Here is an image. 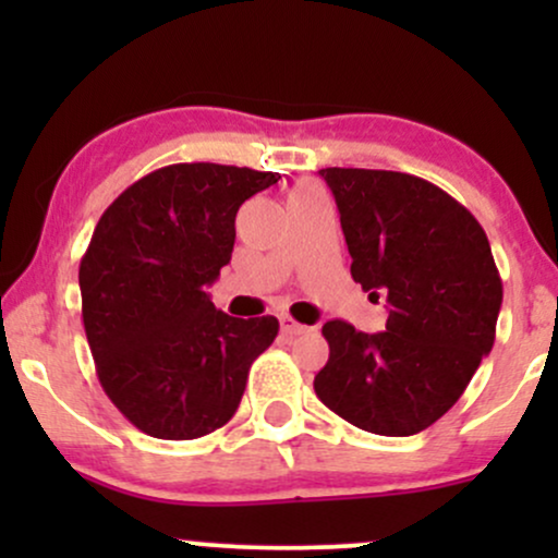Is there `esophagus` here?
<instances>
[{"mask_svg":"<svg viewBox=\"0 0 558 558\" xmlns=\"http://www.w3.org/2000/svg\"><path fill=\"white\" fill-rule=\"evenodd\" d=\"M280 330H283V336L293 338V336H301V332H306V325L296 323L291 315H280Z\"/></svg>","mask_w":558,"mask_h":558,"instance_id":"1","label":"esophagus"}]
</instances>
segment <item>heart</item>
<instances>
[{"mask_svg": "<svg viewBox=\"0 0 558 558\" xmlns=\"http://www.w3.org/2000/svg\"><path fill=\"white\" fill-rule=\"evenodd\" d=\"M304 191H319L317 185H310V183H304V185H299L296 189V194H304Z\"/></svg>", "mask_w": 558, "mask_h": 558, "instance_id": "b5f03b06", "label": "heart"}]
</instances>
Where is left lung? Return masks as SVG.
Here are the masks:
<instances>
[{
	"instance_id": "1",
	"label": "left lung",
	"mask_w": 558,
	"mask_h": 558,
	"mask_svg": "<svg viewBox=\"0 0 558 558\" xmlns=\"http://www.w3.org/2000/svg\"><path fill=\"white\" fill-rule=\"evenodd\" d=\"M351 278L386 296L383 332L323 325L315 393L351 425L403 438L440 420L490 354L504 286L485 230L438 185L409 172L325 168Z\"/></svg>"
}]
</instances>
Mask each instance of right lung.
I'll return each instance as SVG.
<instances>
[{
    "mask_svg": "<svg viewBox=\"0 0 558 558\" xmlns=\"http://www.w3.org/2000/svg\"><path fill=\"white\" fill-rule=\"evenodd\" d=\"M278 172L215 162L159 168L120 194L81 259L83 328L101 388L141 433L191 440L239 409L252 362L278 319L215 310L235 213Z\"/></svg>",
    "mask_w": 558,
    "mask_h": 558,
    "instance_id": "right-lung-1",
    "label": "right lung"
}]
</instances>
